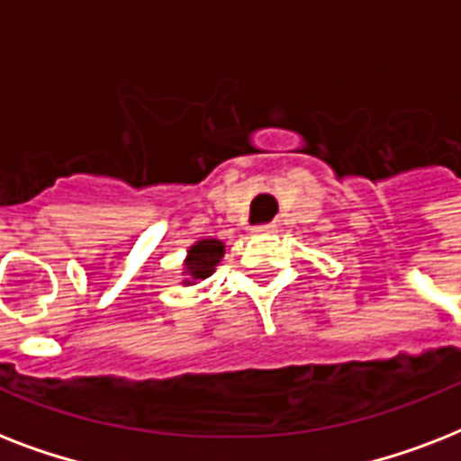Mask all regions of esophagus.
<instances>
[{
  "label": "esophagus",
  "mask_w": 461,
  "mask_h": 461,
  "mask_svg": "<svg viewBox=\"0 0 461 461\" xmlns=\"http://www.w3.org/2000/svg\"><path fill=\"white\" fill-rule=\"evenodd\" d=\"M253 231H256V234H273V231H277V224L275 222L258 224V227H253Z\"/></svg>",
  "instance_id": "34e87169"
}]
</instances>
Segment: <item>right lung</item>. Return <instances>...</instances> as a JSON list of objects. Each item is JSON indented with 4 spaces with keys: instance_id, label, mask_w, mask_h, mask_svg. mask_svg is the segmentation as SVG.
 <instances>
[{
    "instance_id": "1",
    "label": "right lung",
    "mask_w": 461,
    "mask_h": 461,
    "mask_svg": "<svg viewBox=\"0 0 461 461\" xmlns=\"http://www.w3.org/2000/svg\"><path fill=\"white\" fill-rule=\"evenodd\" d=\"M224 253V246L217 241V239H203L198 241L195 246H191V251H188V260H186V267L188 273L194 275V280L198 277H208L212 275L215 266L220 263Z\"/></svg>"
}]
</instances>
